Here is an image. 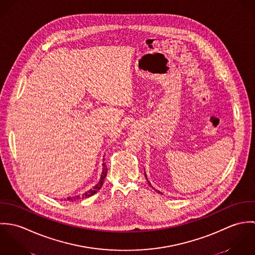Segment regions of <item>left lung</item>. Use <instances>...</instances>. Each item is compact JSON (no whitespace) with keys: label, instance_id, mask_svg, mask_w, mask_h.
I'll return each mask as SVG.
<instances>
[{"label":"left lung","instance_id":"1","mask_svg":"<svg viewBox=\"0 0 255 255\" xmlns=\"http://www.w3.org/2000/svg\"><path fill=\"white\" fill-rule=\"evenodd\" d=\"M145 178H146V179H147V176H146V174H145ZM147 182H148V183H149V184H150V186H151V187H152V188H154V187H153V186H152V185H151V183H150V182H149V181H148V179H147ZM154 189H155V188H154ZM155 190H156V189H155ZM156 191H157V190H156ZM158 192H159V193H162V192H161V191H158Z\"/></svg>","mask_w":255,"mask_h":255}]
</instances>
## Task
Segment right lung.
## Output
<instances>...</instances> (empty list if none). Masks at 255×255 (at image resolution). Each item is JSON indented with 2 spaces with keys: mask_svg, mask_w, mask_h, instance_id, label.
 Masks as SVG:
<instances>
[{
  "mask_svg": "<svg viewBox=\"0 0 255 255\" xmlns=\"http://www.w3.org/2000/svg\"><path fill=\"white\" fill-rule=\"evenodd\" d=\"M102 166H103V168H102V174H101V177H100V180H99V182H97L92 188H90L89 190H87V191H85L82 195H75V196H73V197H68L67 198V200H70V201H75V200H79V199H83V198H85V197H89V196H91V195H93V194H95L101 187H102V185H103V182H104V179H105V177H106V175H107V167H106V164L105 163H103L102 164ZM66 200V199H65Z\"/></svg>",
  "mask_w": 255,
  "mask_h": 255,
  "instance_id": "add662e5",
  "label": "right lung"
}]
</instances>
